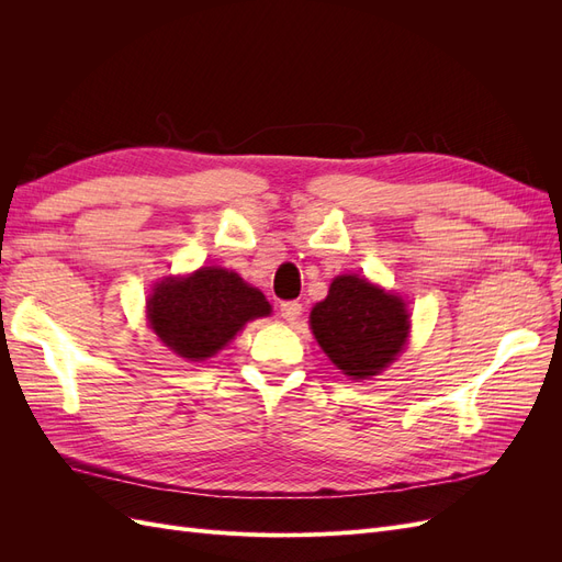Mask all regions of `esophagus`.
Segmentation results:
<instances>
[{
	"label": "esophagus",
	"mask_w": 562,
	"mask_h": 562,
	"mask_svg": "<svg viewBox=\"0 0 562 562\" xmlns=\"http://www.w3.org/2000/svg\"><path fill=\"white\" fill-rule=\"evenodd\" d=\"M281 316L288 321V323H295L300 316H302V304L300 302H283L281 304Z\"/></svg>",
	"instance_id": "34e87169"
}]
</instances>
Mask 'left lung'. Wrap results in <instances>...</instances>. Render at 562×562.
<instances>
[{
    "label": "left lung",
    "mask_w": 562,
    "mask_h": 562,
    "mask_svg": "<svg viewBox=\"0 0 562 562\" xmlns=\"http://www.w3.org/2000/svg\"><path fill=\"white\" fill-rule=\"evenodd\" d=\"M310 326L318 347L351 380H370L396 361L411 333V314L396 293L356 274L333 279L314 304Z\"/></svg>",
    "instance_id": "obj_1"
}]
</instances>
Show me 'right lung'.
Wrapping results in <instances>:
<instances>
[{
    "mask_svg": "<svg viewBox=\"0 0 562 562\" xmlns=\"http://www.w3.org/2000/svg\"><path fill=\"white\" fill-rule=\"evenodd\" d=\"M269 314L271 304L258 288L223 267L166 277L147 297L149 328L187 361L211 359L248 321Z\"/></svg>",
    "mask_w": 562,
    "mask_h": 562,
    "instance_id": "right-lung-1",
    "label": "right lung"
}]
</instances>
